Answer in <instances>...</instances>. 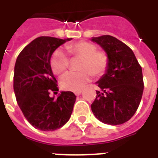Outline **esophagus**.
<instances>
[{"label":"esophagus","instance_id":"esophagus-1","mask_svg":"<svg viewBox=\"0 0 158 158\" xmlns=\"http://www.w3.org/2000/svg\"><path fill=\"white\" fill-rule=\"evenodd\" d=\"M82 93V90L81 89H79V90H77V91H74V94L76 95V96H79V95H80Z\"/></svg>","mask_w":158,"mask_h":158}]
</instances>
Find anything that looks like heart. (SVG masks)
I'll use <instances>...</instances> for the list:
<instances>
[{"instance_id": "1", "label": "heart", "mask_w": 158, "mask_h": 158, "mask_svg": "<svg viewBox=\"0 0 158 158\" xmlns=\"http://www.w3.org/2000/svg\"><path fill=\"white\" fill-rule=\"evenodd\" d=\"M67 52L74 57L81 58L79 72H68L60 79L63 89L77 91L89 83L94 74L101 76L106 71L109 64L108 55L103 51L97 50L94 44L86 41H80L66 46ZM51 67L55 74H61L69 65V59L61 49L55 51L51 58Z\"/></svg>"}]
</instances>
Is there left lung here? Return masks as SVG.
<instances>
[{
  "instance_id": "1",
  "label": "left lung",
  "mask_w": 158,
  "mask_h": 158,
  "mask_svg": "<svg viewBox=\"0 0 158 158\" xmlns=\"http://www.w3.org/2000/svg\"><path fill=\"white\" fill-rule=\"evenodd\" d=\"M109 57L105 74L96 82L100 90L91 109L98 120L110 125L128 121L136 112L143 92L142 68L133 51L110 35L92 38Z\"/></svg>"
}]
</instances>
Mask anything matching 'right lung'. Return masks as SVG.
Returning a JSON list of instances; mask_svg holds the SVG:
<instances>
[{
  "mask_svg": "<svg viewBox=\"0 0 158 158\" xmlns=\"http://www.w3.org/2000/svg\"><path fill=\"white\" fill-rule=\"evenodd\" d=\"M72 38L39 37L23 48L17 57L14 74V91L19 108L31 125L43 131L61 128L70 118L76 96L62 91L57 98V81L51 67L56 49Z\"/></svg>",
  "mask_w": 158,
  "mask_h": 158,
  "instance_id": "right-lung-1",
  "label": "right lung"
}]
</instances>
